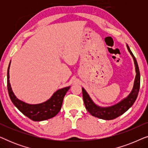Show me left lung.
Listing matches in <instances>:
<instances>
[{"label": "left lung", "mask_w": 148, "mask_h": 148, "mask_svg": "<svg viewBox=\"0 0 148 148\" xmlns=\"http://www.w3.org/2000/svg\"><path fill=\"white\" fill-rule=\"evenodd\" d=\"M127 48L133 58L135 66V72H136V75H135L132 90L126 98L123 99L117 104L112 105L111 106L102 107L95 104L86 90L84 88H82L83 98H84L85 106H86V110L92 116L101 119H104V120H112V119H116L118 116L124 114L126 111L128 110L133 106V104L136 100L139 93V86H140V73H139V66L135 57L127 44Z\"/></svg>", "instance_id": "8db88e82"}]
</instances>
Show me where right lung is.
Returning <instances> with one entry per match:
<instances>
[{
  "mask_svg": "<svg viewBox=\"0 0 148 148\" xmlns=\"http://www.w3.org/2000/svg\"><path fill=\"white\" fill-rule=\"evenodd\" d=\"M7 70V89L10 98L13 104L20 112L28 118L34 121H42L51 119L58 114L62 107V101L66 93L71 86L59 89L53 94L51 98L46 102L37 104H29L18 99L12 90L9 81V68Z\"/></svg>",
  "mask_w": 148,
  "mask_h": 148,
  "instance_id": "add662e5",
  "label": "right lung"
}]
</instances>
